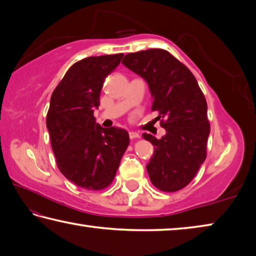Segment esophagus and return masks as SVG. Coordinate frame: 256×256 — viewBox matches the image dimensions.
Listing matches in <instances>:
<instances>
[{"label": "esophagus", "instance_id": "1", "mask_svg": "<svg viewBox=\"0 0 256 256\" xmlns=\"http://www.w3.org/2000/svg\"><path fill=\"white\" fill-rule=\"evenodd\" d=\"M130 138H131V140H134V138H140V134L136 132H130Z\"/></svg>", "mask_w": 256, "mask_h": 256}]
</instances>
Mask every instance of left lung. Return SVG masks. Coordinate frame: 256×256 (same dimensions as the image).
<instances>
[{"mask_svg": "<svg viewBox=\"0 0 256 256\" xmlns=\"http://www.w3.org/2000/svg\"><path fill=\"white\" fill-rule=\"evenodd\" d=\"M122 63L148 82L154 97L152 112L166 136L144 134L154 152L146 164L149 177L162 192L188 186L206 158L210 122L206 100L193 73L170 52L152 48L130 53Z\"/></svg>", "mask_w": 256, "mask_h": 256, "instance_id": "8db88e82", "label": "left lung"}]
</instances>
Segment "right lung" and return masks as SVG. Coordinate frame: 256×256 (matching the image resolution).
<instances>
[{
  "instance_id": "right-lung-1",
  "label": "right lung",
  "mask_w": 256,
  "mask_h": 256,
  "mask_svg": "<svg viewBox=\"0 0 256 256\" xmlns=\"http://www.w3.org/2000/svg\"><path fill=\"white\" fill-rule=\"evenodd\" d=\"M123 54L90 56L68 68L52 94L46 126L60 172L89 190L108 188L130 144L123 128H104L94 108L106 76L118 66Z\"/></svg>"
}]
</instances>
